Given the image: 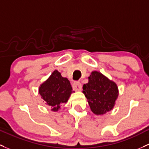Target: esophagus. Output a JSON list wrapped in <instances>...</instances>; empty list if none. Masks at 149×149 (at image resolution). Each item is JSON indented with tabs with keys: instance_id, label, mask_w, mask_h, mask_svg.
Masks as SVG:
<instances>
[{
	"instance_id": "esophagus-1",
	"label": "esophagus",
	"mask_w": 149,
	"mask_h": 149,
	"mask_svg": "<svg viewBox=\"0 0 149 149\" xmlns=\"http://www.w3.org/2000/svg\"><path fill=\"white\" fill-rule=\"evenodd\" d=\"M73 90L76 91H81V89H82V85L80 83H76L73 85Z\"/></svg>"
}]
</instances>
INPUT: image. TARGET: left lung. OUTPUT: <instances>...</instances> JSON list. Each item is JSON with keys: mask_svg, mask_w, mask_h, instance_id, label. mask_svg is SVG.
<instances>
[{"mask_svg": "<svg viewBox=\"0 0 149 149\" xmlns=\"http://www.w3.org/2000/svg\"><path fill=\"white\" fill-rule=\"evenodd\" d=\"M83 89L91 110L95 115H103L111 111L118 96L116 84L96 70L91 72Z\"/></svg>", "mask_w": 149, "mask_h": 149, "instance_id": "obj_1", "label": "left lung"}]
</instances>
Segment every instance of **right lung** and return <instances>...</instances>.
<instances>
[{
  "label": "right lung",
  "instance_id": "obj_1",
  "mask_svg": "<svg viewBox=\"0 0 149 149\" xmlns=\"http://www.w3.org/2000/svg\"><path fill=\"white\" fill-rule=\"evenodd\" d=\"M73 92L70 81L63 77L57 70H55L38 88V93L46 104L52 108L53 111L61 109V104L67 103Z\"/></svg>",
  "mask_w": 149,
  "mask_h": 149
}]
</instances>
